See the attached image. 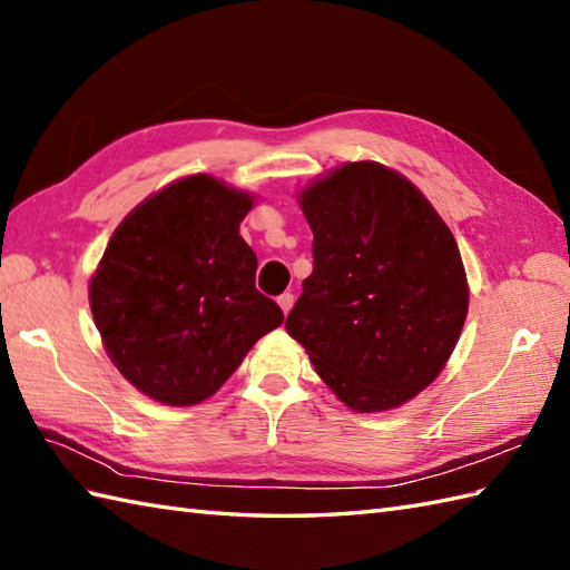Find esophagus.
<instances>
[{
  "instance_id": "obj_1",
  "label": "esophagus",
  "mask_w": 570,
  "mask_h": 570,
  "mask_svg": "<svg viewBox=\"0 0 570 570\" xmlns=\"http://www.w3.org/2000/svg\"><path fill=\"white\" fill-rule=\"evenodd\" d=\"M276 301H278V306H282V311H284V313H288V311L294 308V294H288V292H286V294L278 296Z\"/></svg>"
}]
</instances>
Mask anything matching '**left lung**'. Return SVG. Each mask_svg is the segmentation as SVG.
<instances>
[{"mask_svg":"<svg viewBox=\"0 0 570 570\" xmlns=\"http://www.w3.org/2000/svg\"><path fill=\"white\" fill-rule=\"evenodd\" d=\"M298 203L313 272L288 335L350 409L402 406L439 377L468 316L453 233L411 180L374 161L343 164Z\"/></svg>","mask_w":570,"mask_h":570,"instance_id":"left-lung-1","label":"left lung"}]
</instances>
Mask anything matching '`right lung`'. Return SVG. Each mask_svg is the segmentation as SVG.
Wrapping results in <instances>:
<instances>
[{
	"label": "right lung",
	"mask_w": 570,
	"mask_h": 570,
	"mask_svg": "<svg viewBox=\"0 0 570 570\" xmlns=\"http://www.w3.org/2000/svg\"><path fill=\"white\" fill-rule=\"evenodd\" d=\"M252 203L213 176L180 178L119 223L90 278L107 355L156 402L193 406L213 396L284 323L254 286L257 254L239 237Z\"/></svg>",
	"instance_id": "right-lung-1"
}]
</instances>
